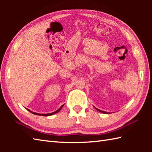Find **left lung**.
<instances>
[{"label": "left lung", "instance_id": "1", "mask_svg": "<svg viewBox=\"0 0 152 152\" xmlns=\"http://www.w3.org/2000/svg\"><path fill=\"white\" fill-rule=\"evenodd\" d=\"M95 109L97 110H98V111H99V112H102V113H104V114H108L107 112H104V111H102V110H99V109H97V108H95Z\"/></svg>", "mask_w": 152, "mask_h": 152}]
</instances>
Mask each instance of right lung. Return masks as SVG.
<instances>
[{
	"label": "right lung",
	"instance_id": "1",
	"mask_svg": "<svg viewBox=\"0 0 152 152\" xmlns=\"http://www.w3.org/2000/svg\"><path fill=\"white\" fill-rule=\"evenodd\" d=\"M63 105H64V104H63ZM63 106H61V107H60V108H59V109H58L57 111L54 112H52V113H50V114H38V113H35V112H33L31 111L30 110H28V109H27V110H28V111H29L30 112H31L32 114H35V115H42V116H49V115H53V114H56V113H57L58 112L60 111V110H61V108H62V107H63Z\"/></svg>",
	"mask_w": 152,
	"mask_h": 152
}]
</instances>
